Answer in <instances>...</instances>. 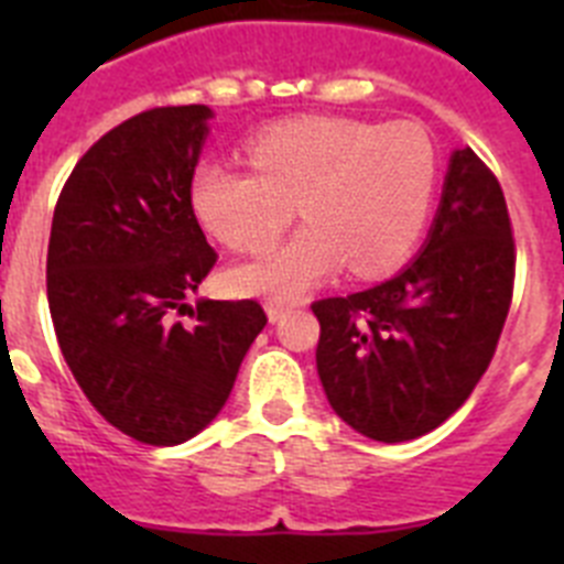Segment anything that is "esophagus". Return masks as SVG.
Segmentation results:
<instances>
[{
  "mask_svg": "<svg viewBox=\"0 0 564 564\" xmlns=\"http://www.w3.org/2000/svg\"><path fill=\"white\" fill-rule=\"evenodd\" d=\"M265 311H268V318H271V322H279V318H282L288 311H291V305H285V302H276V299H271V302H268V305H265Z\"/></svg>",
  "mask_w": 564,
  "mask_h": 564,
  "instance_id": "34e87169",
  "label": "esophagus"
}]
</instances>
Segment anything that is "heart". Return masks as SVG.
<instances>
[{
	"instance_id": "1",
	"label": "heart",
	"mask_w": 564,
	"mask_h": 564,
	"mask_svg": "<svg viewBox=\"0 0 564 564\" xmlns=\"http://www.w3.org/2000/svg\"><path fill=\"white\" fill-rule=\"evenodd\" d=\"M248 161L253 172L197 169L192 203L242 253L273 246L299 206L307 228L234 271V288L259 296H299L344 262L352 276L390 273L417 246L437 188L435 143L415 123L305 115L259 132Z\"/></svg>"
}]
</instances>
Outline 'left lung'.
I'll return each instance as SVG.
<instances>
[{
	"label": "left lung",
	"instance_id": "8db88e82",
	"mask_svg": "<svg viewBox=\"0 0 564 564\" xmlns=\"http://www.w3.org/2000/svg\"><path fill=\"white\" fill-rule=\"evenodd\" d=\"M517 248L495 172L452 154L430 239L367 291L313 302L316 367L336 415L381 443L421 437L471 395L495 358Z\"/></svg>",
	"mask_w": 564,
	"mask_h": 564
}]
</instances>
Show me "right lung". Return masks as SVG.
<instances>
[{
    "label": "right lung",
    "mask_w": 564,
    "mask_h": 564,
    "mask_svg": "<svg viewBox=\"0 0 564 564\" xmlns=\"http://www.w3.org/2000/svg\"><path fill=\"white\" fill-rule=\"evenodd\" d=\"M212 109L154 107L109 129L58 194L47 302L58 347L98 415L149 446L217 417L268 325L259 302L186 296L217 262L192 206Z\"/></svg>",
    "instance_id": "obj_1"
}]
</instances>
